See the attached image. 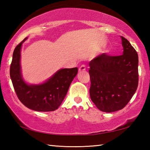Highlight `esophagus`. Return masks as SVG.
<instances>
[{"instance_id": "obj_1", "label": "esophagus", "mask_w": 150, "mask_h": 150, "mask_svg": "<svg viewBox=\"0 0 150 150\" xmlns=\"http://www.w3.org/2000/svg\"><path fill=\"white\" fill-rule=\"evenodd\" d=\"M86 69V66L85 65H82L81 67L79 68V71H85Z\"/></svg>"}]
</instances>
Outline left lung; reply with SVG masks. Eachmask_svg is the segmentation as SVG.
<instances>
[{
	"label": "left lung",
	"mask_w": 150,
	"mask_h": 150,
	"mask_svg": "<svg viewBox=\"0 0 150 150\" xmlns=\"http://www.w3.org/2000/svg\"><path fill=\"white\" fill-rule=\"evenodd\" d=\"M123 54H103L89 62L91 100L100 110L112 112L128 103L138 85V55L125 38L121 36Z\"/></svg>",
	"instance_id": "8db88e82"
}]
</instances>
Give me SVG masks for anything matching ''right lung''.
Masks as SVG:
<instances>
[{
  "label": "right lung",
  "mask_w": 150,
  "mask_h": 150,
  "mask_svg": "<svg viewBox=\"0 0 150 150\" xmlns=\"http://www.w3.org/2000/svg\"><path fill=\"white\" fill-rule=\"evenodd\" d=\"M23 41L15 47L10 68V75L19 100L30 109L38 112L54 111L63 102L73 79L77 74V67L62 69L38 85H28L23 80L20 67V51Z\"/></svg>",
  "instance_id": "obj_1"
}]
</instances>
